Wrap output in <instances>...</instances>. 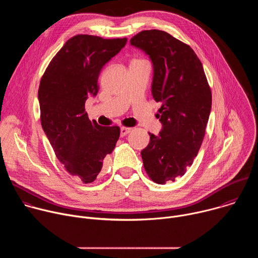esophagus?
I'll use <instances>...</instances> for the list:
<instances>
[{
	"mask_svg": "<svg viewBox=\"0 0 258 258\" xmlns=\"http://www.w3.org/2000/svg\"><path fill=\"white\" fill-rule=\"evenodd\" d=\"M131 132H132V128H131V127H124V126H122V127L120 128V136H121V137H124L125 135L130 134Z\"/></svg>",
	"mask_w": 258,
	"mask_h": 258,
	"instance_id": "obj_1",
	"label": "esophagus"
}]
</instances>
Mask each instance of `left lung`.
<instances>
[{
  "label": "left lung",
  "mask_w": 258,
  "mask_h": 258,
  "mask_svg": "<svg viewBox=\"0 0 258 258\" xmlns=\"http://www.w3.org/2000/svg\"><path fill=\"white\" fill-rule=\"evenodd\" d=\"M151 60V93L161 104L162 128L150 134L141 155L146 172L159 185L182 176L198 154L211 110V91L199 58L169 33L143 30L130 41Z\"/></svg>",
  "instance_id": "obj_1"
}]
</instances>
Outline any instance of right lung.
<instances>
[{"label":"right lung","instance_id":"right-lung-1","mask_svg":"<svg viewBox=\"0 0 258 258\" xmlns=\"http://www.w3.org/2000/svg\"><path fill=\"white\" fill-rule=\"evenodd\" d=\"M126 41L88 34L73 36L52 59L40 84L43 130L59 161L85 183L96 179L120 134L118 126H101L96 120L91 121L85 104L98 94L103 66Z\"/></svg>","mask_w":258,"mask_h":258}]
</instances>
